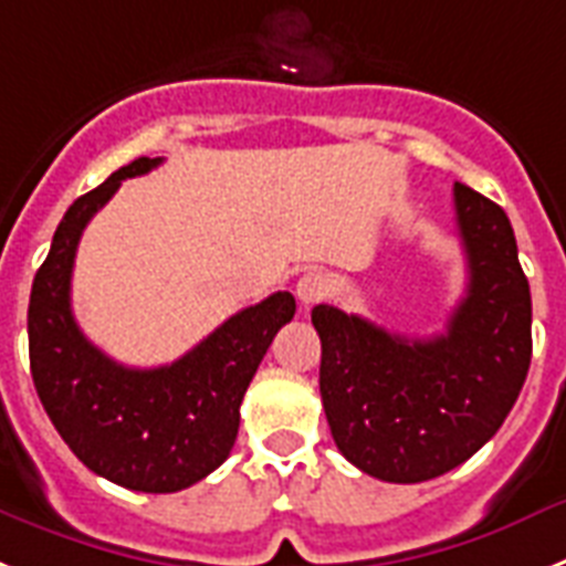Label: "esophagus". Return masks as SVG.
Masks as SVG:
<instances>
[{"label": "esophagus", "mask_w": 566, "mask_h": 566, "mask_svg": "<svg viewBox=\"0 0 566 566\" xmlns=\"http://www.w3.org/2000/svg\"><path fill=\"white\" fill-rule=\"evenodd\" d=\"M331 290H333L331 276L322 273V270H307V273L296 282V296L304 307H313V304L324 302V298L331 296Z\"/></svg>", "instance_id": "obj_1"}]
</instances>
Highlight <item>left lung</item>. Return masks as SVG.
I'll use <instances>...</instances> for the list:
<instances>
[{"label":"left lung","instance_id":"8db88e82","mask_svg":"<svg viewBox=\"0 0 566 566\" xmlns=\"http://www.w3.org/2000/svg\"><path fill=\"white\" fill-rule=\"evenodd\" d=\"M453 201L467 293L441 336L405 338L313 307L333 441L361 473L392 484L436 479L479 453L513 410L533 356V302L507 213L459 181Z\"/></svg>","mask_w":566,"mask_h":566}]
</instances>
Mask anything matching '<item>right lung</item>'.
<instances>
[{"label":"right lung","mask_w":566,"mask_h":566,"mask_svg":"<svg viewBox=\"0 0 566 566\" xmlns=\"http://www.w3.org/2000/svg\"><path fill=\"white\" fill-rule=\"evenodd\" d=\"M156 165L161 159L142 156L67 208L33 279L28 347L39 401L87 470L139 493H176L230 455L250 378L296 313V298L279 290L230 316L174 365L150 370L119 365L87 342L71 311L82 230L122 181Z\"/></svg>","instance_id":"1"}]
</instances>
